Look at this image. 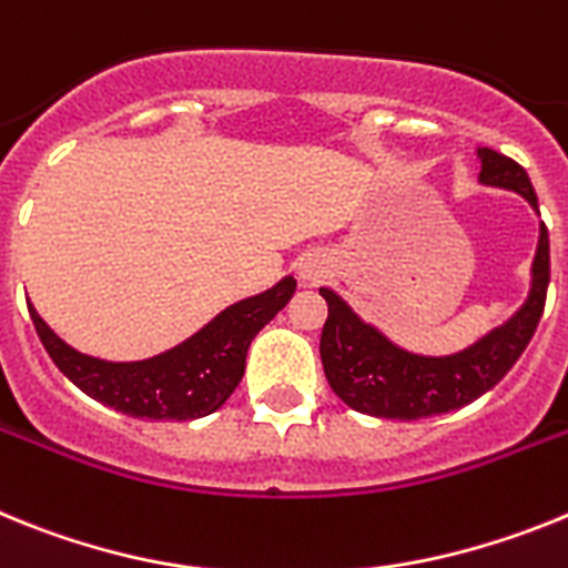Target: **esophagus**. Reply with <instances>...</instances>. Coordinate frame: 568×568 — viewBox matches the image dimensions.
<instances>
[{
  "label": "esophagus",
  "instance_id": "esophagus-1",
  "mask_svg": "<svg viewBox=\"0 0 568 568\" xmlns=\"http://www.w3.org/2000/svg\"><path fill=\"white\" fill-rule=\"evenodd\" d=\"M300 277H303L305 283H320V280L325 277L323 263H317V260H305V263L300 265Z\"/></svg>",
  "mask_w": 568,
  "mask_h": 568
}]
</instances>
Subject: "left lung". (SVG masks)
Wrapping results in <instances>:
<instances>
[{"mask_svg":"<svg viewBox=\"0 0 568 568\" xmlns=\"http://www.w3.org/2000/svg\"><path fill=\"white\" fill-rule=\"evenodd\" d=\"M480 182L520 194L537 211L529 174L509 156L477 148ZM549 288V231L540 223V240L531 263V291L526 303L495 332L448 357H423L394 345L374 325L363 323L332 288H320L328 303V320L320 337L325 379L345 406L386 420H420L455 412L495 388L529 345L544 317Z\"/></svg>","mask_w":568,"mask_h":568,"instance_id":"8db88e82","label":"left lung"}]
</instances>
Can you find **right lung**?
<instances>
[{
    "label": "right lung",
    "instance_id": "1",
    "mask_svg": "<svg viewBox=\"0 0 568 568\" xmlns=\"http://www.w3.org/2000/svg\"><path fill=\"white\" fill-rule=\"evenodd\" d=\"M294 288L297 280L283 277L274 288L229 305L171 352L136 363L88 357L57 337L33 305H28V312L59 372L88 397L145 420H196L216 412L234 394L245 374L251 339L285 308Z\"/></svg>",
    "mask_w": 568,
    "mask_h": 568
}]
</instances>
